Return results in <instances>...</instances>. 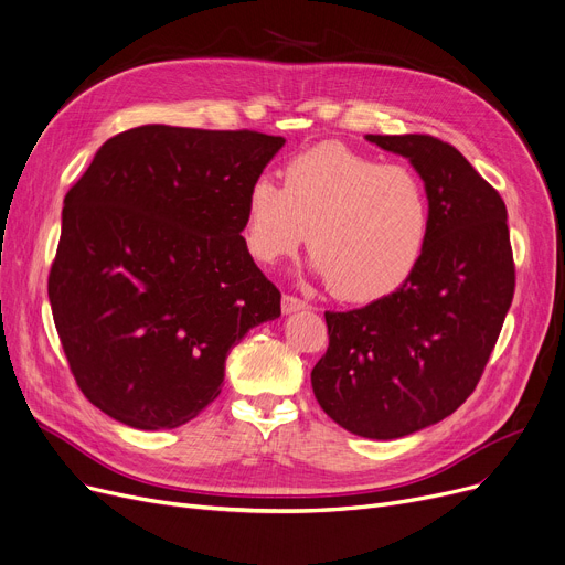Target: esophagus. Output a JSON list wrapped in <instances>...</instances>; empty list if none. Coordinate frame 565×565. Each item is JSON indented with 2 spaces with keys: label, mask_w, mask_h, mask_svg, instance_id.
Returning a JSON list of instances; mask_svg holds the SVG:
<instances>
[{
  "label": "esophagus",
  "mask_w": 565,
  "mask_h": 565,
  "mask_svg": "<svg viewBox=\"0 0 565 565\" xmlns=\"http://www.w3.org/2000/svg\"><path fill=\"white\" fill-rule=\"evenodd\" d=\"M309 305L305 300H300L298 295H284L281 298V311L284 313H292V311H300V309H307Z\"/></svg>",
  "instance_id": "esophagus-1"
}]
</instances>
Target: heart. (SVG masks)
I'll return each mask as SVG.
<instances>
[{
    "label": "heart",
    "instance_id": "heart-1",
    "mask_svg": "<svg viewBox=\"0 0 565 565\" xmlns=\"http://www.w3.org/2000/svg\"><path fill=\"white\" fill-rule=\"evenodd\" d=\"M430 226V192L412 167L318 143L286 162L284 188L254 178L243 241L254 260L273 265L298 252L309 231L313 270L337 298L369 302L414 273Z\"/></svg>",
    "mask_w": 565,
    "mask_h": 565
}]
</instances>
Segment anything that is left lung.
<instances>
[{"mask_svg":"<svg viewBox=\"0 0 565 565\" xmlns=\"http://www.w3.org/2000/svg\"><path fill=\"white\" fill-rule=\"evenodd\" d=\"M419 171L430 192L426 252L392 295L324 311L330 345L311 371L341 428L396 439L454 414L477 390L515 292L507 203L451 143L366 135Z\"/></svg>","mask_w":565,"mask_h":565,"instance_id":"1","label":"left lung"}]
</instances>
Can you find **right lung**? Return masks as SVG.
I'll list each match as a JSON object with an SVG mask.
<instances>
[{"instance_id": "1", "label": "right lung", "mask_w": 565, "mask_h": 565, "mask_svg": "<svg viewBox=\"0 0 565 565\" xmlns=\"http://www.w3.org/2000/svg\"><path fill=\"white\" fill-rule=\"evenodd\" d=\"M284 141L141 126L107 139L68 190L47 295L79 392L111 419L192 422L220 396L228 350L281 313L241 231Z\"/></svg>"}]
</instances>
